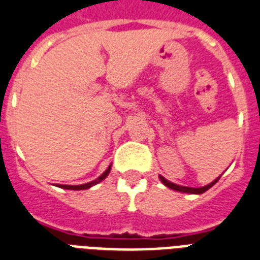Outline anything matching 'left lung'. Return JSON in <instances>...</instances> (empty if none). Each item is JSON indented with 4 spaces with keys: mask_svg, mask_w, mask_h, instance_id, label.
<instances>
[{
    "mask_svg": "<svg viewBox=\"0 0 260 260\" xmlns=\"http://www.w3.org/2000/svg\"><path fill=\"white\" fill-rule=\"evenodd\" d=\"M221 177V176H219ZM219 177H217L215 180H214L213 183L207 184V185H205V187H201V188H193V187H183V185H178V184H174L172 183V181H169V180H166L164 176H161L159 174V180L162 181V184L165 185V187L170 188V189H174V191L177 192H184V193H193V195H201V193H203V192H206L207 189H210V188L213 187L214 184L217 183L218 180H219Z\"/></svg>",
    "mask_w": 260,
    "mask_h": 260,
    "instance_id": "8db88e82",
    "label": "left lung"
}]
</instances>
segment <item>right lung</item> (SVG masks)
Listing matches in <instances>:
<instances>
[{"mask_svg": "<svg viewBox=\"0 0 260 260\" xmlns=\"http://www.w3.org/2000/svg\"><path fill=\"white\" fill-rule=\"evenodd\" d=\"M110 169H112V165H109V168L106 170H105L104 173L101 174L98 178H95V180H92V181H90V183L87 184H80V185H62V184H57L59 188H64V189H72V191H82V189H88V188L94 187V185H96L98 183H101L102 180H105V178L108 177V174L110 173Z\"/></svg>", "mask_w": 260, "mask_h": 260, "instance_id": "obj_1", "label": "right lung"}]
</instances>
